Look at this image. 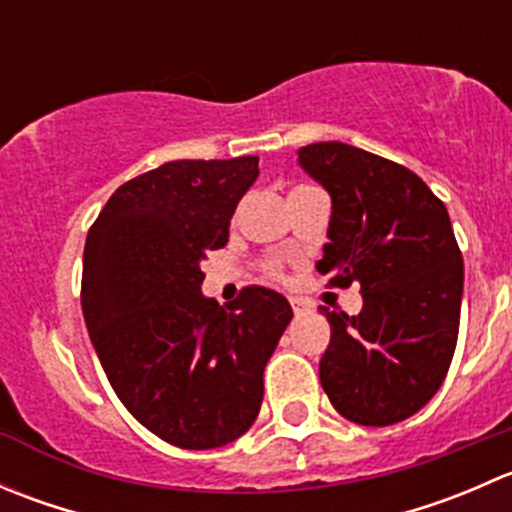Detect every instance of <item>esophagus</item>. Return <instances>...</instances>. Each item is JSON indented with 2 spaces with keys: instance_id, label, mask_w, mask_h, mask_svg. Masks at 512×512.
<instances>
[{
  "instance_id": "1",
  "label": "esophagus",
  "mask_w": 512,
  "mask_h": 512,
  "mask_svg": "<svg viewBox=\"0 0 512 512\" xmlns=\"http://www.w3.org/2000/svg\"><path fill=\"white\" fill-rule=\"evenodd\" d=\"M289 304H292V309L297 314H302V312H309V309H312V304L307 302V299H302V297H289Z\"/></svg>"
}]
</instances>
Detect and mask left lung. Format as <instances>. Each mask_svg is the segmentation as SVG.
<instances>
[{
    "instance_id": "left-lung-1",
    "label": "left lung",
    "mask_w": 512,
    "mask_h": 512,
    "mask_svg": "<svg viewBox=\"0 0 512 512\" xmlns=\"http://www.w3.org/2000/svg\"><path fill=\"white\" fill-rule=\"evenodd\" d=\"M332 198L329 285H361L356 317L322 307L332 327L319 359L329 401L361 426L414 416L441 389L456 352L463 257L448 210L409 168L339 141L297 151Z\"/></svg>"
}]
</instances>
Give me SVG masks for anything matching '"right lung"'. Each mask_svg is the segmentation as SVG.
<instances>
[{
	"label": "right lung",
	"instance_id": "add662e5",
	"mask_svg": "<svg viewBox=\"0 0 512 512\" xmlns=\"http://www.w3.org/2000/svg\"><path fill=\"white\" fill-rule=\"evenodd\" d=\"M260 158L170 160L123 183L91 225L81 309L113 391L138 423L188 451L240 438L292 322L280 292L245 287L220 307L200 270L227 242Z\"/></svg>",
	"mask_w": 512,
	"mask_h": 512
}]
</instances>
